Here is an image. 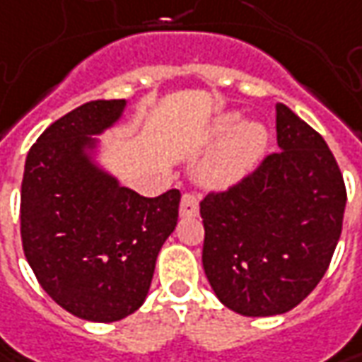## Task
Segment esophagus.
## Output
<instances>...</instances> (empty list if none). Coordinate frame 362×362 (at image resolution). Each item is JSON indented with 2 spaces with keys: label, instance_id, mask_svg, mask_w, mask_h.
<instances>
[{
  "label": "esophagus",
  "instance_id": "34e87169",
  "mask_svg": "<svg viewBox=\"0 0 362 362\" xmlns=\"http://www.w3.org/2000/svg\"><path fill=\"white\" fill-rule=\"evenodd\" d=\"M198 214V198L194 194H184L180 200V216L188 218V216H196Z\"/></svg>",
  "mask_w": 362,
  "mask_h": 362
}]
</instances>
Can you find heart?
<instances>
[{
  "label": "heart",
  "mask_w": 362,
  "mask_h": 362,
  "mask_svg": "<svg viewBox=\"0 0 362 362\" xmlns=\"http://www.w3.org/2000/svg\"><path fill=\"white\" fill-rule=\"evenodd\" d=\"M214 138L226 140V146L204 168V180L212 186H230L255 168L267 146V132L258 124L240 126L236 114H226L214 124Z\"/></svg>",
  "instance_id": "heart-1"
}]
</instances>
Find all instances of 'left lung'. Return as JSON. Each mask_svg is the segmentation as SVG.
Instances as JSON below:
<instances>
[{"instance_id": "obj_1", "label": "left lung", "mask_w": 362, "mask_h": 362, "mask_svg": "<svg viewBox=\"0 0 362 362\" xmlns=\"http://www.w3.org/2000/svg\"><path fill=\"white\" fill-rule=\"evenodd\" d=\"M279 152L200 202L202 264L224 306L244 317L288 313L315 291L341 238L346 188L322 136L276 104Z\"/></svg>"}]
</instances>
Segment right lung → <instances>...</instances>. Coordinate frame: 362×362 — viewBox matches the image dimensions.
I'll list each match as a JSON object with an SVG mask.
<instances>
[{"mask_svg":"<svg viewBox=\"0 0 362 362\" xmlns=\"http://www.w3.org/2000/svg\"><path fill=\"white\" fill-rule=\"evenodd\" d=\"M126 100L71 110L37 138L21 180V243L37 282L74 317L114 322L138 310L178 222L180 192L144 198L95 164L98 134Z\"/></svg>","mask_w":362,"mask_h":362,"instance_id":"right-lung-1","label":"right lung"}]
</instances>
